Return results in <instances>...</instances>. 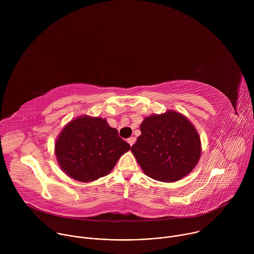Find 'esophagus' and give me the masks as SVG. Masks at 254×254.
<instances>
[{
  "mask_svg": "<svg viewBox=\"0 0 254 254\" xmlns=\"http://www.w3.org/2000/svg\"><path fill=\"white\" fill-rule=\"evenodd\" d=\"M127 142L129 143V146L131 147L132 144L135 142V137L134 136H131V137H129V138H127Z\"/></svg>",
  "mask_w": 254,
  "mask_h": 254,
  "instance_id": "esophagus-1",
  "label": "esophagus"
}]
</instances>
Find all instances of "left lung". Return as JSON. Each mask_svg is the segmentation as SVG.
Returning a JSON list of instances; mask_svg holds the SVG:
<instances>
[{
    "label": "left lung",
    "instance_id": "8db88e82",
    "mask_svg": "<svg viewBox=\"0 0 254 254\" xmlns=\"http://www.w3.org/2000/svg\"><path fill=\"white\" fill-rule=\"evenodd\" d=\"M140 135L131 153L143 173L172 183L187 176L201 156L199 133L190 121L175 111L153 115L139 127Z\"/></svg>",
    "mask_w": 254,
    "mask_h": 254
}]
</instances>
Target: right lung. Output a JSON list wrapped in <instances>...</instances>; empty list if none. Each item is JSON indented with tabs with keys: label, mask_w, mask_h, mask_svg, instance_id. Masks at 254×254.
Masks as SVG:
<instances>
[{
	"label": "right lung",
	"mask_w": 254,
	"mask_h": 254,
	"mask_svg": "<svg viewBox=\"0 0 254 254\" xmlns=\"http://www.w3.org/2000/svg\"><path fill=\"white\" fill-rule=\"evenodd\" d=\"M129 149L106 120L82 116L63 127L55 142V156L67 176L87 183L110 174Z\"/></svg>",
	"instance_id": "add662e5"
}]
</instances>
